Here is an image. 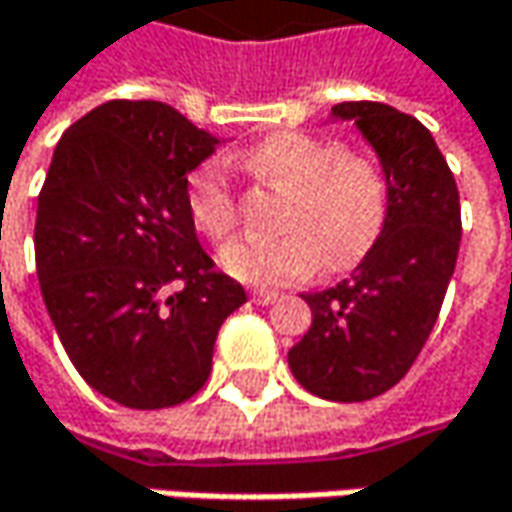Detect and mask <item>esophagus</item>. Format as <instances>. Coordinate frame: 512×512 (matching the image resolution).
I'll return each instance as SVG.
<instances>
[{"instance_id": "34e87169", "label": "esophagus", "mask_w": 512, "mask_h": 512, "mask_svg": "<svg viewBox=\"0 0 512 512\" xmlns=\"http://www.w3.org/2000/svg\"><path fill=\"white\" fill-rule=\"evenodd\" d=\"M275 299H278L275 290H255V293H252V302L255 304H272Z\"/></svg>"}]
</instances>
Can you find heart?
<instances>
[{
	"mask_svg": "<svg viewBox=\"0 0 512 512\" xmlns=\"http://www.w3.org/2000/svg\"><path fill=\"white\" fill-rule=\"evenodd\" d=\"M240 166L263 184L284 190L266 243H231L219 266L252 287L302 281L316 266L346 272L375 246L387 219V178L372 161L331 140L299 131L269 134L240 155ZM187 216L208 240H228L237 225L234 190L222 161L199 163L187 175Z\"/></svg>",
	"mask_w": 512,
	"mask_h": 512,
	"instance_id": "b5f03b06",
	"label": "heart"
}]
</instances>
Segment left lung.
Returning a JSON list of instances; mask_svg holds the SVG:
<instances>
[{"mask_svg":"<svg viewBox=\"0 0 512 512\" xmlns=\"http://www.w3.org/2000/svg\"><path fill=\"white\" fill-rule=\"evenodd\" d=\"M387 178V219L351 278L302 296L313 322L287 351L307 393L369 401L395 387L440 316L460 252V196L431 131L381 102H343Z\"/></svg>","mask_w":512,"mask_h":512,"instance_id":"8db88e82","label":"left lung"}]
</instances>
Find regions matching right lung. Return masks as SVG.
Listing matches in <instances>:
<instances>
[{"instance_id": "1", "label": "right lung", "mask_w": 512, "mask_h": 512, "mask_svg": "<svg viewBox=\"0 0 512 512\" xmlns=\"http://www.w3.org/2000/svg\"><path fill=\"white\" fill-rule=\"evenodd\" d=\"M219 143L163 102L117 99L55 146L34 225L40 293L78 375L122 407L199 393L222 322L246 302L184 202Z\"/></svg>"}]
</instances>
